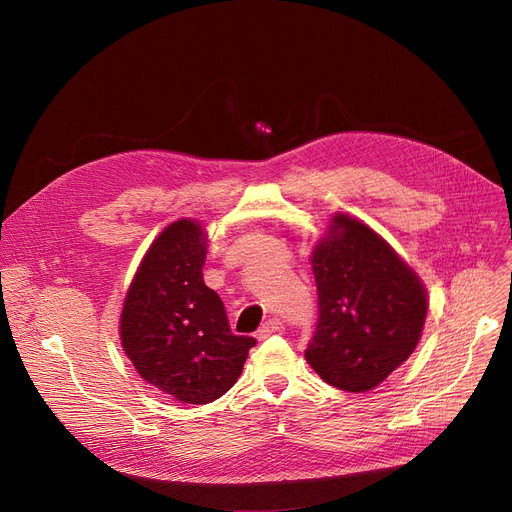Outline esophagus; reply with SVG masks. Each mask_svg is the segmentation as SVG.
Wrapping results in <instances>:
<instances>
[{"mask_svg":"<svg viewBox=\"0 0 512 512\" xmlns=\"http://www.w3.org/2000/svg\"><path fill=\"white\" fill-rule=\"evenodd\" d=\"M284 326H282V321L278 319V317H272V319H267L265 324L259 328V332H257V338L259 340H265V338H270L272 334H276V332H280Z\"/></svg>","mask_w":512,"mask_h":512,"instance_id":"esophagus-1","label":"esophagus"}]
</instances>
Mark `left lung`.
<instances>
[{
  "instance_id": "8db88e82",
  "label": "left lung",
  "mask_w": 512,
  "mask_h": 512,
  "mask_svg": "<svg viewBox=\"0 0 512 512\" xmlns=\"http://www.w3.org/2000/svg\"><path fill=\"white\" fill-rule=\"evenodd\" d=\"M311 267L319 319L305 359L330 386L369 392L413 355L427 290L378 232L346 213L332 215Z\"/></svg>"
}]
</instances>
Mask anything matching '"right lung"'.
<instances>
[{
  "label": "right lung",
  "instance_id": "add662e5",
  "mask_svg": "<svg viewBox=\"0 0 512 512\" xmlns=\"http://www.w3.org/2000/svg\"><path fill=\"white\" fill-rule=\"evenodd\" d=\"M207 234L195 220H178L151 242L134 274L120 340L134 369L151 386L186 405H207L238 380L255 346L234 336L218 292L205 286Z\"/></svg>",
  "mask_w": 512,
  "mask_h": 512
}]
</instances>
